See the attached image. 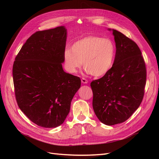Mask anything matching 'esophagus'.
Masks as SVG:
<instances>
[{
    "label": "esophagus",
    "instance_id": "esophagus-1",
    "mask_svg": "<svg viewBox=\"0 0 159 159\" xmlns=\"http://www.w3.org/2000/svg\"><path fill=\"white\" fill-rule=\"evenodd\" d=\"M81 82H82L83 84H88V81L86 80L85 78H81Z\"/></svg>",
    "mask_w": 159,
    "mask_h": 159
}]
</instances>
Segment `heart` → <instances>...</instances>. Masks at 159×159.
<instances>
[{
    "label": "heart",
    "instance_id": "obj_1",
    "mask_svg": "<svg viewBox=\"0 0 159 159\" xmlns=\"http://www.w3.org/2000/svg\"><path fill=\"white\" fill-rule=\"evenodd\" d=\"M116 48L109 38L89 36L75 42L64 52L66 68L75 73L83 62L84 68L93 76L107 74L114 63Z\"/></svg>",
    "mask_w": 159,
    "mask_h": 159
}]
</instances>
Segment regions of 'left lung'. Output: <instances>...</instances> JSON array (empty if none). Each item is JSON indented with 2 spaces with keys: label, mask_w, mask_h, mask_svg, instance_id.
<instances>
[{
  "label": "left lung",
  "mask_w": 159,
  "mask_h": 159,
  "mask_svg": "<svg viewBox=\"0 0 159 159\" xmlns=\"http://www.w3.org/2000/svg\"><path fill=\"white\" fill-rule=\"evenodd\" d=\"M112 30L116 54L112 68L90 85L93 109L99 121L107 125L125 121L143 100L147 71L141 52L135 42L116 30Z\"/></svg>",
  "instance_id": "left-lung-1"
}]
</instances>
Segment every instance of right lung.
I'll return each instance as SVG.
<instances>
[{"label": "right lung", "instance_id": "add662e5", "mask_svg": "<svg viewBox=\"0 0 159 159\" xmlns=\"http://www.w3.org/2000/svg\"><path fill=\"white\" fill-rule=\"evenodd\" d=\"M66 39L64 26L38 31L22 46L13 64L18 107L42 127L55 128L64 123L81 86L79 77L62 68Z\"/></svg>", "mask_w": 159, "mask_h": 159}]
</instances>
